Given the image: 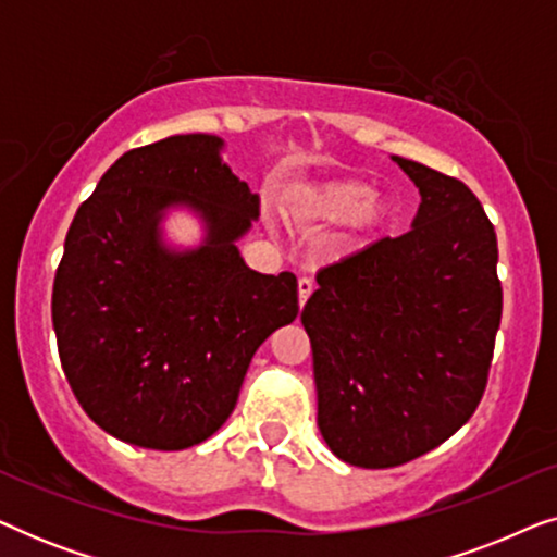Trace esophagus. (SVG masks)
<instances>
[{"instance_id": "esophagus-1", "label": "esophagus", "mask_w": 557, "mask_h": 557, "mask_svg": "<svg viewBox=\"0 0 557 557\" xmlns=\"http://www.w3.org/2000/svg\"><path fill=\"white\" fill-rule=\"evenodd\" d=\"M311 292H314V281L311 278H299V307L304 309V304L309 301Z\"/></svg>"}]
</instances>
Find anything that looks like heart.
I'll return each instance as SVG.
<instances>
[{
  "label": "heart",
  "mask_w": 557,
  "mask_h": 557,
  "mask_svg": "<svg viewBox=\"0 0 557 557\" xmlns=\"http://www.w3.org/2000/svg\"><path fill=\"white\" fill-rule=\"evenodd\" d=\"M284 218L296 225L322 227L342 223L334 250L368 246L391 225V202L375 195V187L360 177H326L292 182L278 197Z\"/></svg>",
  "instance_id": "1"
}]
</instances>
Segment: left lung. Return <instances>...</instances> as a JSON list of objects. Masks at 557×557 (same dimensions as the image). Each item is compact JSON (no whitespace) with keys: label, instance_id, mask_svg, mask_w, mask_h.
Listing matches in <instances>:
<instances>
[{"label":"left lung","instance_id":"left-lung-1","mask_svg":"<svg viewBox=\"0 0 557 557\" xmlns=\"http://www.w3.org/2000/svg\"><path fill=\"white\" fill-rule=\"evenodd\" d=\"M421 205L400 238L317 273L301 311L317 423L337 459L387 469L474 413L502 319L497 233L463 182L393 157Z\"/></svg>","mask_w":557,"mask_h":557}]
</instances>
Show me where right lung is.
I'll return each mask as SVG.
<instances>
[{
	"mask_svg": "<svg viewBox=\"0 0 557 557\" xmlns=\"http://www.w3.org/2000/svg\"><path fill=\"white\" fill-rule=\"evenodd\" d=\"M225 141L177 134L126 151L75 212L52 286V326L81 408L106 433L157 451L210 438L233 413L256 349L299 314L296 276L258 273L238 240L258 195ZM187 209L193 249L161 223Z\"/></svg>",
	"mask_w": 557,
	"mask_h": 557,
	"instance_id": "right-lung-1",
	"label": "right lung"
}]
</instances>
